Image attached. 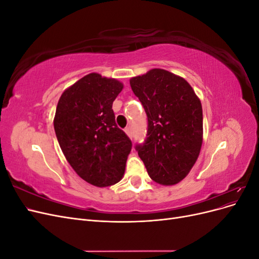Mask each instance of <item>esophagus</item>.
Returning <instances> with one entry per match:
<instances>
[{"label": "esophagus", "instance_id": "esophagus-1", "mask_svg": "<svg viewBox=\"0 0 259 259\" xmlns=\"http://www.w3.org/2000/svg\"><path fill=\"white\" fill-rule=\"evenodd\" d=\"M125 133H126V135L128 136V137H131L132 138V136H133V132H132V127H126L125 128Z\"/></svg>", "mask_w": 259, "mask_h": 259}]
</instances>
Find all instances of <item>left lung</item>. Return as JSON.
<instances>
[{
    "mask_svg": "<svg viewBox=\"0 0 259 259\" xmlns=\"http://www.w3.org/2000/svg\"><path fill=\"white\" fill-rule=\"evenodd\" d=\"M130 84L148 116L147 138L136 146L139 158L155 183L176 185L189 174L201 151V101L184 77L164 69L149 70Z\"/></svg>",
    "mask_w": 259,
    "mask_h": 259,
    "instance_id": "8db88e82",
    "label": "left lung"
}]
</instances>
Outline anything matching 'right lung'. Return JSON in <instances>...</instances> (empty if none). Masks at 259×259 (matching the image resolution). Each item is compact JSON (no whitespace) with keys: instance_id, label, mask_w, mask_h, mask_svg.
<instances>
[{"instance_id":"1","label":"right lung","mask_w":259,"mask_h":259,"mask_svg":"<svg viewBox=\"0 0 259 259\" xmlns=\"http://www.w3.org/2000/svg\"><path fill=\"white\" fill-rule=\"evenodd\" d=\"M122 90V82L90 73L61 94L54 117L67 161L85 182L99 188L120 182L132 149L112 110Z\"/></svg>"}]
</instances>
